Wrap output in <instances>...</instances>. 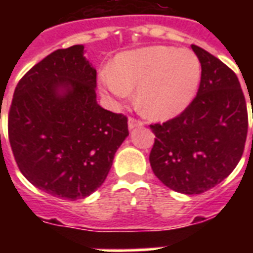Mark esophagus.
<instances>
[{"mask_svg": "<svg viewBox=\"0 0 253 253\" xmlns=\"http://www.w3.org/2000/svg\"><path fill=\"white\" fill-rule=\"evenodd\" d=\"M140 126H143L142 121H139V119H135V118H128V128H130V130H134L135 127H140Z\"/></svg>", "mask_w": 253, "mask_h": 253, "instance_id": "34e87169", "label": "esophagus"}]
</instances>
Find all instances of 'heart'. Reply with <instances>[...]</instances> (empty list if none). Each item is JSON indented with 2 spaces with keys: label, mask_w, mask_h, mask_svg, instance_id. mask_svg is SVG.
<instances>
[{
  "label": "heart",
  "mask_w": 253,
  "mask_h": 253,
  "mask_svg": "<svg viewBox=\"0 0 253 253\" xmlns=\"http://www.w3.org/2000/svg\"><path fill=\"white\" fill-rule=\"evenodd\" d=\"M201 63L189 49L150 45L117 55L101 77L103 90L126 98L136 87L143 114L154 119L176 117L192 103L201 83Z\"/></svg>",
  "instance_id": "1"
}]
</instances>
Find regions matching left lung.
<instances>
[{
	"label": "left lung",
	"instance_id": "8db88e82",
	"mask_svg": "<svg viewBox=\"0 0 253 253\" xmlns=\"http://www.w3.org/2000/svg\"><path fill=\"white\" fill-rule=\"evenodd\" d=\"M192 49L202 69L196 98L176 118L151 125L156 138L150 154L155 176L189 196L214 188L235 169L248 130L247 103L235 73L204 48L192 44Z\"/></svg>",
	"mask_w": 253,
	"mask_h": 253
}]
</instances>
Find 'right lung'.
Segmentation results:
<instances>
[{
	"instance_id": "1",
	"label": "right lung",
	"mask_w": 253,
	"mask_h": 253,
	"mask_svg": "<svg viewBox=\"0 0 253 253\" xmlns=\"http://www.w3.org/2000/svg\"><path fill=\"white\" fill-rule=\"evenodd\" d=\"M97 72L84 45L57 49L18 83L9 140L18 168L53 197L80 200L103 184L128 136L127 118L97 103Z\"/></svg>"
}]
</instances>
